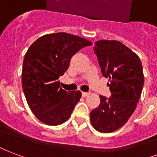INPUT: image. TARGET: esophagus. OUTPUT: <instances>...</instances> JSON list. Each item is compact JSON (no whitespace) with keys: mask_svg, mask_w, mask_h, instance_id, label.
<instances>
[{"mask_svg":"<svg viewBox=\"0 0 157 157\" xmlns=\"http://www.w3.org/2000/svg\"><path fill=\"white\" fill-rule=\"evenodd\" d=\"M82 95H83V97H87L89 95V93H86V92H83L82 93Z\"/></svg>","mask_w":157,"mask_h":157,"instance_id":"1","label":"esophagus"}]
</instances>
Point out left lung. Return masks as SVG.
I'll use <instances>...</instances> for the list:
<instances>
[{"instance_id":"left-lung-1","label":"left lung","mask_w":157,"mask_h":157,"mask_svg":"<svg viewBox=\"0 0 157 157\" xmlns=\"http://www.w3.org/2000/svg\"><path fill=\"white\" fill-rule=\"evenodd\" d=\"M95 44L94 51L102 75L110 82L112 96L107 99L100 95V104L90 113V121L98 132H113L136 109L144 84L142 64L137 55L119 41L101 40Z\"/></svg>"}]
</instances>
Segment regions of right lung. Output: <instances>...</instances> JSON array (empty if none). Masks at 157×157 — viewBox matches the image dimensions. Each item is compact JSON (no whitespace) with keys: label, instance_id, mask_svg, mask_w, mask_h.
<instances>
[{"label":"right lung","instance_id":"add662e5","mask_svg":"<svg viewBox=\"0 0 157 157\" xmlns=\"http://www.w3.org/2000/svg\"><path fill=\"white\" fill-rule=\"evenodd\" d=\"M92 42L65 32L41 36L25 55L21 83L30 110L44 124L66 122L82 97L78 91L60 88L58 78L69 69L70 59Z\"/></svg>","mask_w":157,"mask_h":157}]
</instances>
